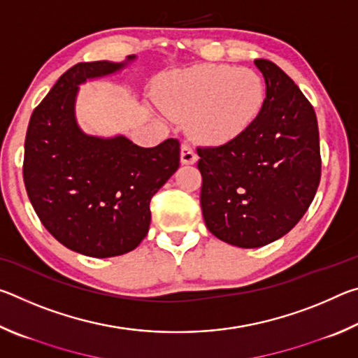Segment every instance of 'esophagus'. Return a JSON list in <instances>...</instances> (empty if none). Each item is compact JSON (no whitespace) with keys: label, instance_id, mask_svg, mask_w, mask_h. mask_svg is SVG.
<instances>
[{"label":"esophagus","instance_id":"34e87169","mask_svg":"<svg viewBox=\"0 0 358 358\" xmlns=\"http://www.w3.org/2000/svg\"><path fill=\"white\" fill-rule=\"evenodd\" d=\"M180 157H181V164H194V162H197V155L196 151L192 150L191 145H181V153H180Z\"/></svg>","mask_w":358,"mask_h":358}]
</instances>
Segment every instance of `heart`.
<instances>
[{
	"label": "heart",
	"mask_w": 358,
	"mask_h": 358,
	"mask_svg": "<svg viewBox=\"0 0 358 358\" xmlns=\"http://www.w3.org/2000/svg\"><path fill=\"white\" fill-rule=\"evenodd\" d=\"M265 87L251 69L202 64L164 78L161 107L210 147L237 141L262 112Z\"/></svg>",
	"instance_id": "heart-1"
}]
</instances>
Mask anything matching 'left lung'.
<instances>
[{"label":"left lung","mask_w":358,"mask_h":358,"mask_svg":"<svg viewBox=\"0 0 358 358\" xmlns=\"http://www.w3.org/2000/svg\"><path fill=\"white\" fill-rule=\"evenodd\" d=\"M266 98L237 141L197 148L201 207L211 234L238 248H260L286 235L306 213L320 180L314 108L275 63L256 59Z\"/></svg>","instance_id":"obj_1"}]
</instances>
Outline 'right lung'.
Wrapping results in <instances>:
<instances>
[{
  "mask_svg": "<svg viewBox=\"0 0 358 358\" xmlns=\"http://www.w3.org/2000/svg\"><path fill=\"white\" fill-rule=\"evenodd\" d=\"M137 59L72 66L29 118L23 180L36 215L59 243L88 257L126 254L147 237L151 197L180 166V142L153 148L93 136L77 121L80 85L117 76Z\"/></svg>",
  "mask_w": 358,
  "mask_h": 358,
  "instance_id": "1",
  "label": "right lung"
}]
</instances>
